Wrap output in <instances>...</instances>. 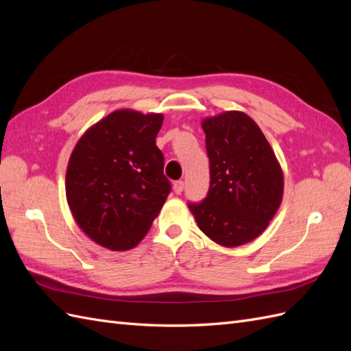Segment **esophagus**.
<instances>
[{"instance_id":"1","label":"esophagus","mask_w":351,"mask_h":351,"mask_svg":"<svg viewBox=\"0 0 351 351\" xmlns=\"http://www.w3.org/2000/svg\"><path fill=\"white\" fill-rule=\"evenodd\" d=\"M183 190H184V182L183 180H178V182L174 183V192L176 195H182Z\"/></svg>"}]
</instances>
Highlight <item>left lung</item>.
I'll use <instances>...</instances> for the list:
<instances>
[{"label":"left lung","instance_id":"8db88e82","mask_svg":"<svg viewBox=\"0 0 351 351\" xmlns=\"http://www.w3.org/2000/svg\"><path fill=\"white\" fill-rule=\"evenodd\" d=\"M210 183L200 204H189L199 228L224 247L261 236L277 214L284 176L259 125L247 114L227 111L202 121Z\"/></svg>","mask_w":351,"mask_h":351}]
</instances>
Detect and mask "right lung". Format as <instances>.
I'll list each match as a JSON object with an SVG mask.
<instances>
[{"instance_id": "add662e5", "label": "right lung", "mask_w": 351, "mask_h": 351, "mask_svg": "<svg viewBox=\"0 0 351 351\" xmlns=\"http://www.w3.org/2000/svg\"><path fill=\"white\" fill-rule=\"evenodd\" d=\"M162 114L119 110L74 146L66 196L84 234L99 246L129 250L149 231L171 190L156 146Z\"/></svg>"}]
</instances>
